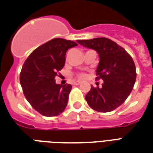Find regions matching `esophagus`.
Listing matches in <instances>:
<instances>
[{"instance_id":"obj_1","label":"esophagus","mask_w":153,"mask_h":153,"mask_svg":"<svg viewBox=\"0 0 153 153\" xmlns=\"http://www.w3.org/2000/svg\"><path fill=\"white\" fill-rule=\"evenodd\" d=\"M80 83H81V82H80V81H79V80H78V81H75V82L74 83V85H79Z\"/></svg>"}]
</instances>
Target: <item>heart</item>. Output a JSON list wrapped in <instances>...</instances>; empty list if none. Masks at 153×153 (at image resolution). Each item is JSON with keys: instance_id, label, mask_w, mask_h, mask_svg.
Segmentation results:
<instances>
[{"instance_id": "b5f03b06", "label": "heart", "mask_w": 153, "mask_h": 153, "mask_svg": "<svg viewBox=\"0 0 153 153\" xmlns=\"http://www.w3.org/2000/svg\"><path fill=\"white\" fill-rule=\"evenodd\" d=\"M78 76H79V78H80V79H84V78L86 77V74H79Z\"/></svg>"}]
</instances>
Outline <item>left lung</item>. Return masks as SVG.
<instances>
[{
    "label": "left lung",
    "mask_w": 153,
    "mask_h": 153,
    "mask_svg": "<svg viewBox=\"0 0 153 153\" xmlns=\"http://www.w3.org/2000/svg\"><path fill=\"white\" fill-rule=\"evenodd\" d=\"M83 47L95 50L99 56L96 79H102V87L91 89L85 96L91 108L99 112H110L124 103L136 80L134 60L126 51L109 38L78 40Z\"/></svg>",
    "instance_id": "1"
}]
</instances>
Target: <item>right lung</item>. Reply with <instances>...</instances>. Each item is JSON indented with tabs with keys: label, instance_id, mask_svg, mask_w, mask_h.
<instances>
[{
	"label": "right lung",
	"instance_id": "obj_1",
	"mask_svg": "<svg viewBox=\"0 0 153 153\" xmlns=\"http://www.w3.org/2000/svg\"><path fill=\"white\" fill-rule=\"evenodd\" d=\"M78 46L73 41L54 38L38 47L25 60L20 84L26 99L45 116H56L65 109L72 86L58 84L55 77L65 65V54Z\"/></svg>",
	"mask_w": 153,
	"mask_h": 153
}]
</instances>
